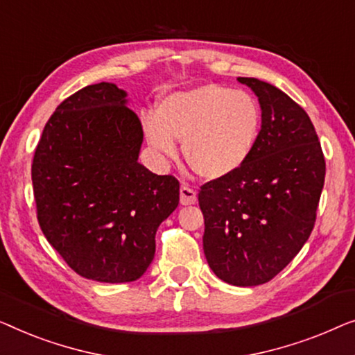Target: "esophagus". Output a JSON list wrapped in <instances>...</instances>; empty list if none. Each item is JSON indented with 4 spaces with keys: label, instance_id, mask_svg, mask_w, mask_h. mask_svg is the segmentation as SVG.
<instances>
[{
    "label": "esophagus",
    "instance_id": "esophagus-1",
    "mask_svg": "<svg viewBox=\"0 0 355 355\" xmlns=\"http://www.w3.org/2000/svg\"><path fill=\"white\" fill-rule=\"evenodd\" d=\"M196 191H194L193 188H189L188 184H182V188H180V202L183 204V206H189V204H194L196 202Z\"/></svg>",
    "mask_w": 355,
    "mask_h": 355
}]
</instances>
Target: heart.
<instances>
[{
    "instance_id": "1",
    "label": "heart",
    "mask_w": 355,
    "mask_h": 355,
    "mask_svg": "<svg viewBox=\"0 0 355 355\" xmlns=\"http://www.w3.org/2000/svg\"><path fill=\"white\" fill-rule=\"evenodd\" d=\"M262 112L246 92L207 83L167 94L157 116L143 117L149 146L167 157L183 139V156L191 171L206 180H220L238 172L256 146Z\"/></svg>"
}]
</instances>
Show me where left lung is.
<instances>
[{
  "label": "left lung",
  "instance_id": "left-lung-1",
  "mask_svg": "<svg viewBox=\"0 0 355 355\" xmlns=\"http://www.w3.org/2000/svg\"><path fill=\"white\" fill-rule=\"evenodd\" d=\"M257 94L262 128L248 162L199 189L202 248L225 283L257 286L278 275L315 225L325 157L307 112L286 93L239 77Z\"/></svg>",
  "mask_w": 355,
  "mask_h": 355
}]
</instances>
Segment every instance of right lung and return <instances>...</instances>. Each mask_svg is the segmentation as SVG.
Instances as JSON below:
<instances>
[{
    "mask_svg": "<svg viewBox=\"0 0 355 355\" xmlns=\"http://www.w3.org/2000/svg\"><path fill=\"white\" fill-rule=\"evenodd\" d=\"M114 83L64 99L32 162L40 228L80 277L135 282L156 251L157 227L175 211L180 183L138 162L143 127Z\"/></svg>",
    "mask_w": 355,
    "mask_h": 355,
    "instance_id": "right-lung-1",
    "label": "right lung"
}]
</instances>
